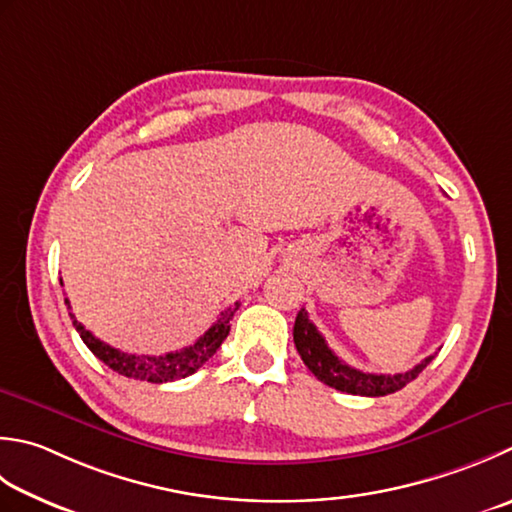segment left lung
I'll return each instance as SVG.
<instances>
[{
  "label": "left lung",
  "instance_id": "obj_1",
  "mask_svg": "<svg viewBox=\"0 0 512 512\" xmlns=\"http://www.w3.org/2000/svg\"><path fill=\"white\" fill-rule=\"evenodd\" d=\"M293 339H295L297 353L302 355L304 364L308 366L310 373L319 379V382H324L330 388L342 390V393L362 395V397H384L390 393H397V390H402L406 384L413 382V379L435 359V355H430L422 364H417L415 368L406 370V373H397V375L362 373V370L344 364L342 359L328 348L326 339L322 337V333H319L317 326L310 322L304 308L297 313Z\"/></svg>",
  "mask_w": 512,
  "mask_h": 512
}]
</instances>
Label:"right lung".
I'll list each match as a JSON object with an SVG mask.
<instances>
[{"instance_id": "1", "label": "right lung", "mask_w": 512, "mask_h": 512, "mask_svg": "<svg viewBox=\"0 0 512 512\" xmlns=\"http://www.w3.org/2000/svg\"><path fill=\"white\" fill-rule=\"evenodd\" d=\"M66 306L70 308L68 299H64ZM239 308V302L235 306H228L222 315H219L217 322L210 326L206 333L197 339L193 346H186L182 350H175V353L166 355H135V353H122L119 348H113L104 344L102 339H97L90 330H86L82 324L77 322L75 315L70 313L73 319V326L84 339L90 353L97 359L113 368L115 373L139 379V382H150V384H164V382H175V379H184L193 375L197 368H202L210 357L217 353V348L222 346L224 339L230 333V319H233L235 310Z\"/></svg>"}]
</instances>
